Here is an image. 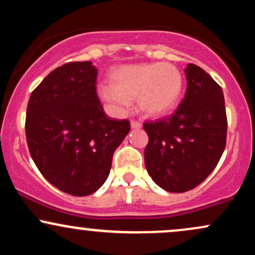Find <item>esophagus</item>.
Listing matches in <instances>:
<instances>
[{
    "instance_id": "34e87169",
    "label": "esophagus",
    "mask_w": 255,
    "mask_h": 255,
    "mask_svg": "<svg viewBox=\"0 0 255 255\" xmlns=\"http://www.w3.org/2000/svg\"><path fill=\"white\" fill-rule=\"evenodd\" d=\"M141 124H140V122H137V121H131L130 122V127L133 128V129H140V128H141Z\"/></svg>"
}]
</instances>
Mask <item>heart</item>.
Returning a JSON list of instances; mask_svg holds the SVG:
<instances>
[{"label":"heart","mask_w":255,"mask_h":255,"mask_svg":"<svg viewBox=\"0 0 255 255\" xmlns=\"http://www.w3.org/2000/svg\"><path fill=\"white\" fill-rule=\"evenodd\" d=\"M111 86H102L99 96L119 113L136 99L140 110L160 118L176 107L182 95L183 78L174 64L139 63L120 66L110 73Z\"/></svg>","instance_id":"b5f03b06"}]
</instances>
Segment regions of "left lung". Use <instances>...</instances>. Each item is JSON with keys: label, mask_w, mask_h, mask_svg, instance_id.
Returning <instances> with one entry per match:
<instances>
[{"label": "left lung", "mask_w": 255, "mask_h": 255, "mask_svg": "<svg viewBox=\"0 0 255 255\" xmlns=\"http://www.w3.org/2000/svg\"><path fill=\"white\" fill-rule=\"evenodd\" d=\"M187 90L169 118L145 122L148 135L145 165L152 180L165 191L195 188L218 164L227 142L223 90L195 64L184 69Z\"/></svg>", "instance_id": "obj_1"}]
</instances>
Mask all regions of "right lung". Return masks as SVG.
I'll list each match as a JSON object with an SVG mask.
<instances>
[{"instance_id":"right-lung-1","label":"right lung","mask_w":255,"mask_h":255,"mask_svg":"<svg viewBox=\"0 0 255 255\" xmlns=\"http://www.w3.org/2000/svg\"><path fill=\"white\" fill-rule=\"evenodd\" d=\"M98 69L91 61L54 69L31 93L26 140L38 170L52 186L85 197L103 186L114 152L130 124L108 118L99 102Z\"/></svg>"}]
</instances>
